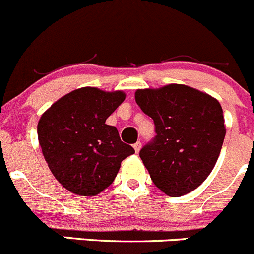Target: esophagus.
I'll return each mask as SVG.
<instances>
[{
  "mask_svg": "<svg viewBox=\"0 0 254 254\" xmlns=\"http://www.w3.org/2000/svg\"><path fill=\"white\" fill-rule=\"evenodd\" d=\"M140 147H142V144H140V142H137V143H134V144H133V148H134L135 153L139 152V150H140Z\"/></svg>",
  "mask_w": 254,
  "mask_h": 254,
  "instance_id": "34e87169",
  "label": "esophagus"
}]
</instances>
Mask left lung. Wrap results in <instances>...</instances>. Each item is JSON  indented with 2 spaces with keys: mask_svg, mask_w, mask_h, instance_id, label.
Masks as SVG:
<instances>
[{
  "mask_svg": "<svg viewBox=\"0 0 254 254\" xmlns=\"http://www.w3.org/2000/svg\"><path fill=\"white\" fill-rule=\"evenodd\" d=\"M135 102L155 125V138L139 157L158 189L168 196L188 194L212 172L226 134L215 97L183 84L139 89Z\"/></svg>",
  "mask_w": 254,
  "mask_h": 254,
  "instance_id": "8db88e82",
  "label": "left lung"
}]
</instances>
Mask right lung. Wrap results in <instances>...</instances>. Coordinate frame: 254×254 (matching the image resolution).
Instances as JSON below:
<instances>
[{"mask_svg": "<svg viewBox=\"0 0 254 254\" xmlns=\"http://www.w3.org/2000/svg\"><path fill=\"white\" fill-rule=\"evenodd\" d=\"M126 99L119 91L80 87L55 101L38 122L42 153L55 179L80 196L112 184L121 162L134 149L106 120Z\"/></svg>", "mask_w": 254, "mask_h": 254, "instance_id": "add662e5", "label": "right lung"}]
</instances>
